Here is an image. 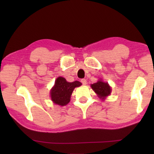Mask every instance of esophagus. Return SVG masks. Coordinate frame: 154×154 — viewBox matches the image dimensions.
Wrapping results in <instances>:
<instances>
[{"label":"esophagus","instance_id":"obj_1","mask_svg":"<svg viewBox=\"0 0 154 154\" xmlns=\"http://www.w3.org/2000/svg\"><path fill=\"white\" fill-rule=\"evenodd\" d=\"M81 82L82 83L83 85H86L87 84V81H86V79H82V80H81Z\"/></svg>","mask_w":154,"mask_h":154}]
</instances>
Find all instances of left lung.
Segmentation results:
<instances>
[{
  "mask_svg": "<svg viewBox=\"0 0 154 154\" xmlns=\"http://www.w3.org/2000/svg\"><path fill=\"white\" fill-rule=\"evenodd\" d=\"M91 87L93 90L97 94L100 98H105L106 96H108L111 93V88L107 83L103 82L102 81H98L94 84L91 85Z\"/></svg>",
  "mask_w": 154,
  "mask_h": 154,
  "instance_id": "left-lung-1",
  "label": "left lung"
}]
</instances>
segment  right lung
Masks as SVG:
<instances>
[{
  "mask_svg": "<svg viewBox=\"0 0 154 154\" xmlns=\"http://www.w3.org/2000/svg\"><path fill=\"white\" fill-rule=\"evenodd\" d=\"M82 83L75 81L73 82H67L63 77H59L56 80L55 85L51 90V98L57 105L64 106L70 102V98L75 88L79 87Z\"/></svg>",
  "mask_w": 154,
  "mask_h": 154,
  "instance_id": "obj_1",
  "label": "right lung"
}]
</instances>
